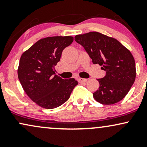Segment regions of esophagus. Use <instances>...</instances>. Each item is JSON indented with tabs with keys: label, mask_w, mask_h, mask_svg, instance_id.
<instances>
[{
	"label": "esophagus",
	"mask_w": 147,
	"mask_h": 147,
	"mask_svg": "<svg viewBox=\"0 0 147 147\" xmlns=\"http://www.w3.org/2000/svg\"><path fill=\"white\" fill-rule=\"evenodd\" d=\"M87 81H88L87 79L79 78V83H84V82H86Z\"/></svg>",
	"instance_id": "1"
}]
</instances>
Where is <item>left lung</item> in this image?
I'll return each instance as SVG.
<instances>
[{"instance_id": "left-lung-1", "label": "left lung", "mask_w": 147, "mask_h": 147, "mask_svg": "<svg viewBox=\"0 0 147 147\" xmlns=\"http://www.w3.org/2000/svg\"><path fill=\"white\" fill-rule=\"evenodd\" d=\"M94 64L102 65L106 75L98 79L99 89L93 93L97 102L110 105L127 95L136 76V63L131 52L115 38L97 32L76 35Z\"/></svg>"}]
</instances>
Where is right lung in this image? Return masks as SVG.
<instances>
[{
  "instance_id": "add662e5",
  "label": "right lung",
  "mask_w": 147,
  "mask_h": 147,
  "mask_svg": "<svg viewBox=\"0 0 147 147\" xmlns=\"http://www.w3.org/2000/svg\"><path fill=\"white\" fill-rule=\"evenodd\" d=\"M73 40L69 36L46 37L21 55L18 79L28 97L42 108L52 109L62 105L78 84L74 78L64 79L55 73L62 52Z\"/></svg>"
}]
</instances>
